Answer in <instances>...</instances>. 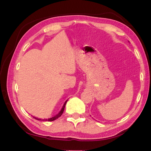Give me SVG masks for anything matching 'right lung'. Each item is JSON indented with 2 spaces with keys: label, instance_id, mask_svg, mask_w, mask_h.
Returning a JSON list of instances; mask_svg holds the SVG:
<instances>
[{
  "label": "right lung",
  "instance_id": "right-lung-1",
  "mask_svg": "<svg viewBox=\"0 0 151 151\" xmlns=\"http://www.w3.org/2000/svg\"><path fill=\"white\" fill-rule=\"evenodd\" d=\"M67 100L65 102V103H64V104H63V107H62V110H60V111L59 112L58 114L57 115H56L55 116H54V117H51V118H49V119H39V118H36V117H33L34 119H37V120H40V121H54V120H56V119H57L58 118H59L61 115H62V114H63V111H64V109H65V104H66V103H67Z\"/></svg>",
  "mask_w": 151,
  "mask_h": 151
}]
</instances>
